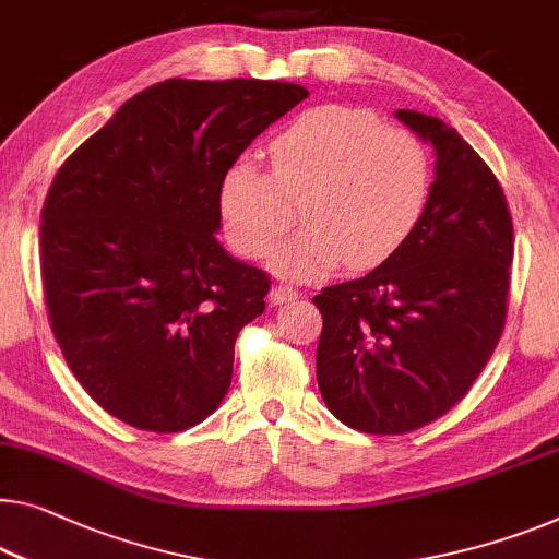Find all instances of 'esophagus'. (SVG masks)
<instances>
[{
	"label": "esophagus",
	"mask_w": 559,
	"mask_h": 559,
	"mask_svg": "<svg viewBox=\"0 0 559 559\" xmlns=\"http://www.w3.org/2000/svg\"><path fill=\"white\" fill-rule=\"evenodd\" d=\"M298 296H301V294H298L296 286H288V283H278V286H273V290H271V304L283 306L288 301H296Z\"/></svg>",
	"instance_id": "esophagus-1"
}]
</instances>
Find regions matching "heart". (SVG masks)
Segmentation results:
<instances>
[{
    "mask_svg": "<svg viewBox=\"0 0 559 559\" xmlns=\"http://www.w3.org/2000/svg\"><path fill=\"white\" fill-rule=\"evenodd\" d=\"M271 170L253 157L233 160L218 182V215L233 251L313 278L344 261L371 269L394 255L427 213L431 160L412 130L384 124L354 105H319L296 115L269 143Z\"/></svg>",
    "mask_w": 559,
    "mask_h": 559,
    "instance_id": "obj_1",
    "label": "heart"
}]
</instances>
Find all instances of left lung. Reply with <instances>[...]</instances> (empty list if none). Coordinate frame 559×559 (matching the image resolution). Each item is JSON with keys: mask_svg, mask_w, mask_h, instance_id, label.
<instances>
[{"mask_svg": "<svg viewBox=\"0 0 559 559\" xmlns=\"http://www.w3.org/2000/svg\"><path fill=\"white\" fill-rule=\"evenodd\" d=\"M396 118L437 150L427 213L364 278L313 296L316 379L331 414L364 435H406L460 404L507 321L514 228L492 168L431 115Z\"/></svg>", "mask_w": 559, "mask_h": 559, "instance_id": "1", "label": "left lung"}]
</instances>
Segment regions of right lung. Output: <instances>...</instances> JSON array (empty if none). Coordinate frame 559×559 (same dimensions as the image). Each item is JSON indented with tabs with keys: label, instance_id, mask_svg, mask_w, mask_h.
Here are the masks:
<instances>
[{
	"label": "right lung",
	"instance_id": "obj_1",
	"mask_svg": "<svg viewBox=\"0 0 559 559\" xmlns=\"http://www.w3.org/2000/svg\"><path fill=\"white\" fill-rule=\"evenodd\" d=\"M304 97L273 80L157 82L57 170L39 226L49 326L115 419L175 435L218 409L271 288L215 238L218 182Z\"/></svg>",
	"mask_w": 559,
	"mask_h": 559
}]
</instances>
